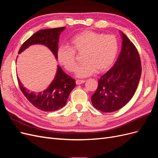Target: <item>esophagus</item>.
Wrapping results in <instances>:
<instances>
[{"label":"esophagus","mask_w":158,"mask_h":158,"mask_svg":"<svg viewBox=\"0 0 158 158\" xmlns=\"http://www.w3.org/2000/svg\"><path fill=\"white\" fill-rule=\"evenodd\" d=\"M85 82V80H76V84L77 85H80L81 84H83Z\"/></svg>","instance_id":"1"}]
</instances>
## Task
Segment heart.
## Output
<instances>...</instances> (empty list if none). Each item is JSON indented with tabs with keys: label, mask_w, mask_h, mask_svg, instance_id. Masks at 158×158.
<instances>
[{
	"label": "heart",
	"mask_w": 158,
	"mask_h": 158,
	"mask_svg": "<svg viewBox=\"0 0 158 158\" xmlns=\"http://www.w3.org/2000/svg\"><path fill=\"white\" fill-rule=\"evenodd\" d=\"M69 46H61L56 51L59 64L69 72L75 70V53L83 54L84 63L76 69L78 78H85L95 72L103 73L111 67L118 50V41L114 35H104L93 31L78 33L70 40Z\"/></svg>",
	"instance_id": "b5f03b06"
}]
</instances>
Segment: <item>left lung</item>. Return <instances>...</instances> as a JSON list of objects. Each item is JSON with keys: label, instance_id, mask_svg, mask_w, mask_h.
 <instances>
[{"label": "left lung", "instance_id": "left-lung-1", "mask_svg": "<svg viewBox=\"0 0 158 158\" xmlns=\"http://www.w3.org/2000/svg\"><path fill=\"white\" fill-rule=\"evenodd\" d=\"M122 48L113 67L101 76L92 95L93 106L105 113L121 109L130 101L137 89L142 73L139 54L127 36L120 31Z\"/></svg>", "mask_w": 158, "mask_h": 158}]
</instances>
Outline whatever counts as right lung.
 <instances>
[{
	"mask_svg": "<svg viewBox=\"0 0 158 158\" xmlns=\"http://www.w3.org/2000/svg\"><path fill=\"white\" fill-rule=\"evenodd\" d=\"M65 27L45 29L38 31L23 43L18 54L32 45H44L52 51L56 59V51L60 33ZM18 84L24 96L33 106L44 111H55L63 108L67 102L71 91L76 86L75 80L66 74L60 66L53 80L46 89L31 92L26 89L18 78Z\"/></svg>",
	"mask_w": 158,
	"mask_h": 158,
	"instance_id": "obj_1",
	"label": "right lung"
}]
</instances>
